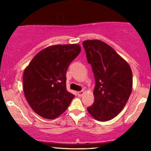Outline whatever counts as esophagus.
<instances>
[{
    "mask_svg": "<svg viewBox=\"0 0 151 151\" xmlns=\"http://www.w3.org/2000/svg\"><path fill=\"white\" fill-rule=\"evenodd\" d=\"M84 93V91H78L77 95L79 96H82Z\"/></svg>",
    "mask_w": 151,
    "mask_h": 151,
    "instance_id": "34e87169",
    "label": "esophagus"
}]
</instances>
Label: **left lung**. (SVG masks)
Instances as JSON below:
<instances>
[{
  "label": "left lung",
  "mask_w": 151,
  "mask_h": 151,
  "mask_svg": "<svg viewBox=\"0 0 151 151\" xmlns=\"http://www.w3.org/2000/svg\"><path fill=\"white\" fill-rule=\"evenodd\" d=\"M82 44L96 81L94 102L88 107L87 111L96 120H111L122 111L132 91L131 67L103 41L89 40Z\"/></svg>",
  "instance_id": "1"
}]
</instances>
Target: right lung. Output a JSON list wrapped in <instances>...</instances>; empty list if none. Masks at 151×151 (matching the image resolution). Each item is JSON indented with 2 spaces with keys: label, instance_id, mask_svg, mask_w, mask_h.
I'll return each mask as SVG.
<instances>
[{
  "label": "right lung",
  "instance_id": "1",
  "mask_svg": "<svg viewBox=\"0 0 151 151\" xmlns=\"http://www.w3.org/2000/svg\"><path fill=\"white\" fill-rule=\"evenodd\" d=\"M81 52L78 44L56 45L40 51L23 72V92L31 109L54 119L68 108L74 95L66 88V73Z\"/></svg>",
  "mask_w": 151,
  "mask_h": 151
}]
</instances>
